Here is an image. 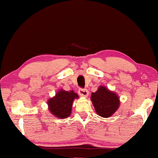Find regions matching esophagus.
<instances>
[{
  "label": "esophagus",
  "mask_w": 158,
  "mask_h": 158,
  "mask_svg": "<svg viewBox=\"0 0 158 158\" xmlns=\"http://www.w3.org/2000/svg\"><path fill=\"white\" fill-rule=\"evenodd\" d=\"M78 93L80 96H83V97H87L89 94L88 90L86 89H83V88H79L78 90Z\"/></svg>",
  "instance_id": "esophagus-1"
}]
</instances>
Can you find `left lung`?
Returning a JSON list of instances; mask_svg holds the SVG:
<instances>
[{
    "label": "left lung",
    "instance_id": "1",
    "mask_svg": "<svg viewBox=\"0 0 158 158\" xmlns=\"http://www.w3.org/2000/svg\"><path fill=\"white\" fill-rule=\"evenodd\" d=\"M92 102L98 115L109 117L115 113L119 106V98L116 94L109 91L103 86L92 94Z\"/></svg>",
    "mask_w": 158,
    "mask_h": 158
}]
</instances>
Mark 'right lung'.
<instances>
[{
	"mask_svg": "<svg viewBox=\"0 0 158 158\" xmlns=\"http://www.w3.org/2000/svg\"><path fill=\"white\" fill-rule=\"evenodd\" d=\"M78 97V95L73 91L67 92L61 89L56 94L55 97L48 100L49 109L58 118H66L71 113L74 99Z\"/></svg>",
	"mask_w": 158,
	"mask_h": 158,
	"instance_id": "right-lung-1",
	"label": "right lung"
}]
</instances>
